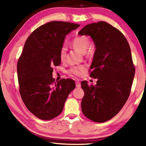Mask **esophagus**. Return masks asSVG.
<instances>
[{
  "label": "esophagus",
  "instance_id": "esophagus-1",
  "mask_svg": "<svg viewBox=\"0 0 146 146\" xmlns=\"http://www.w3.org/2000/svg\"><path fill=\"white\" fill-rule=\"evenodd\" d=\"M76 87H77V88L81 87V83H80V82L79 81L76 82Z\"/></svg>",
  "mask_w": 146,
  "mask_h": 146
}]
</instances>
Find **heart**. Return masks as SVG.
<instances>
[{"label":"heart","mask_w":146,"mask_h":146,"mask_svg":"<svg viewBox=\"0 0 146 146\" xmlns=\"http://www.w3.org/2000/svg\"><path fill=\"white\" fill-rule=\"evenodd\" d=\"M71 46L73 48L76 49L77 51L85 53L90 45V39L86 36H78L74 38L71 40ZM60 59L62 61H64L66 60V48L64 46H62L60 51ZM85 67L83 65L80 66H73L69 70V73L70 74H73L76 76H80L81 75L82 71L85 70Z\"/></svg>","instance_id":"1"}]
</instances>
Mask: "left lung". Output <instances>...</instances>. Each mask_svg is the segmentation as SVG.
Here are the masks:
<instances>
[{"mask_svg":"<svg viewBox=\"0 0 146 146\" xmlns=\"http://www.w3.org/2000/svg\"><path fill=\"white\" fill-rule=\"evenodd\" d=\"M78 35L90 36L95 43L90 75L98 78L95 86L81 83L82 112L95 122H105L119 112L130 95L135 74L131 48L123 34L104 21L88 24Z\"/></svg>","mask_w":146,"mask_h":146,"instance_id":"obj_1","label":"left lung"}]
</instances>
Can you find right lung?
<instances>
[{
  "instance_id": "add662e5",
  "label": "right lung",
  "mask_w": 146,
  "mask_h": 146,
  "mask_svg": "<svg viewBox=\"0 0 146 146\" xmlns=\"http://www.w3.org/2000/svg\"><path fill=\"white\" fill-rule=\"evenodd\" d=\"M79 26L68 22H49L34 31L24 46L17 65L19 92L27 109L40 119L58 116L75 88L71 79L54 82L52 73L54 66L61 64L59 54L66 35Z\"/></svg>"
}]
</instances>
